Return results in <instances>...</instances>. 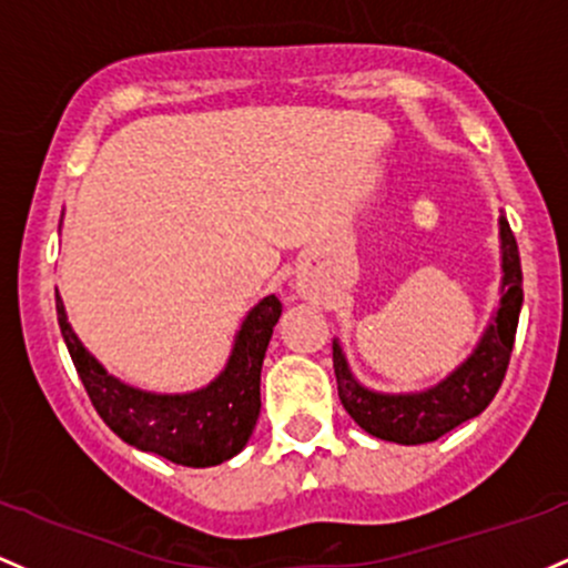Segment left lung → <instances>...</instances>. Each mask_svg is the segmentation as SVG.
<instances>
[{
    "instance_id": "obj_1",
    "label": "left lung",
    "mask_w": 568,
    "mask_h": 568,
    "mask_svg": "<svg viewBox=\"0 0 568 568\" xmlns=\"http://www.w3.org/2000/svg\"><path fill=\"white\" fill-rule=\"evenodd\" d=\"M501 240V302L475 353L434 388L417 394H377L353 377L342 345L334 339V375L342 407L377 439L396 445H423L471 420L494 402L513 355L517 317L523 307L520 253L507 217H498Z\"/></svg>"
}]
</instances>
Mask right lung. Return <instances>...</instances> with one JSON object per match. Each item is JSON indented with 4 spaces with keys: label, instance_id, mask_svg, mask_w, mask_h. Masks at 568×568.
<instances>
[{
    "label": "right lung",
    "instance_id": "right-lung-1",
    "mask_svg": "<svg viewBox=\"0 0 568 568\" xmlns=\"http://www.w3.org/2000/svg\"><path fill=\"white\" fill-rule=\"evenodd\" d=\"M283 304L264 296L242 321L226 369L191 394H151L108 375L85 351L55 296L61 336L99 417L136 450L155 453L180 466H217L234 458L251 439L261 413V364Z\"/></svg>",
    "mask_w": 568,
    "mask_h": 568
}]
</instances>
